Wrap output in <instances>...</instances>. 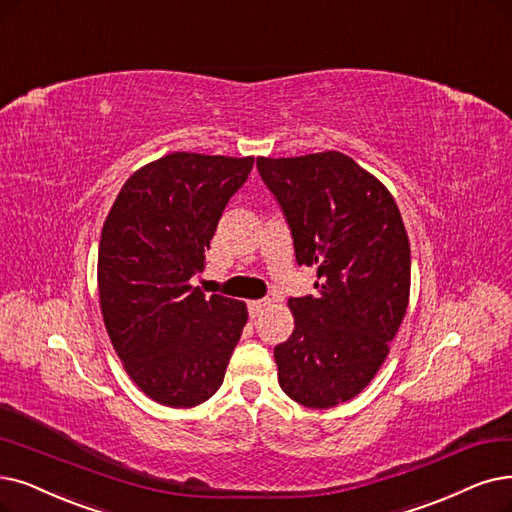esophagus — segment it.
Here are the masks:
<instances>
[{
    "label": "esophagus",
    "instance_id": "obj_1",
    "mask_svg": "<svg viewBox=\"0 0 512 512\" xmlns=\"http://www.w3.org/2000/svg\"><path fill=\"white\" fill-rule=\"evenodd\" d=\"M269 300H252V302H248V311H250V317L252 319H256V317H260L264 311L269 309Z\"/></svg>",
    "mask_w": 512,
    "mask_h": 512
}]
</instances>
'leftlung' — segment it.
<instances>
[{"mask_svg": "<svg viewBox=\"0 0 512 512\" xmlns=\"http://www.w3.org/2000/svg\"><path fill=\"white\" fill-rule=\"evenodd\" d=\"M317 296L290 298L294 332L275 346L279 386L327 410L374 380L410 302V239L393 195L340 151L258 157Z\"/></svg>", "mask_w": 512, "mask_h": 512, "instance_id": "1", "label": "left lung"}]
</instances>
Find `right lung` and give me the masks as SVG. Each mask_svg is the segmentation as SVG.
<instances>
[{
	"instance_id": "obj_1",
	"label": "right lung",
	"mask_w": 512,
	"mask_h": 512,
	"mask_svg": "<svg viewBox=\"0 0 512 512\" xmlns=\"http://www.w3.org/2000/svg\"><path fill=\"white\" fill-rule=\"evenodd\" d=\"M254 157L170 153L136 170L102 224L98 296L117 357L149 399L208 401L224 380L248 306L193 288Z\"/></svg>"
}]
</instances>
